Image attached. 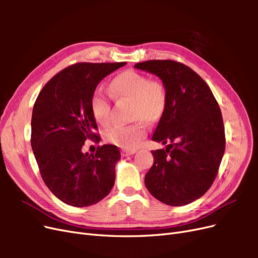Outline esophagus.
<instances>
[{
  "mask_svg": "<svg viewBox=\"0 0 258 258\" xmlns=\"http://www.w3.org/2000/svg\"><path fill=\"white\" fill-rule=\"evenodd\" d=\"M137 153V150H122L121 151V155L123 157H126V156H130V155H134Z\"/></svg>",
  "mask_w": 258,
  "mask_h": 258,
  "instance_id": "34e87169",
  "label": "esophagus"
}]
</instances>
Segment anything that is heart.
I'll list each match as a JSON object with an SVG mask.
<instances>
[{"label": "heart", "mask_w": 258, "mask_h": 258, "mask_svg": "<svg viewBox=\"0 0 258 258\" xmlns=\"http://www.w3.org/2000/svg\"><path fill=\"white\" fill-rule=\"evenodd\" d=\"M110 93L116 100L132 101V118L157 121L167 105V89L160 81L132 70L115 76ZM90 110L98 123L108 126L112 121L111 98L102 88H96L90 97ZM146 135V124L140 119L130 124H118L107 130L105 141L124 150H135Z\"/></svg>", "instance_id": "obj_1"}]
</instances>
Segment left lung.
<instances>
[{"mask_svg": "<svg viewBox=\"0 0 258 258\" xmlns=\"http://www.w3.org/2000/svg\"><path fill=\"white\" fill-rule=\"evenodd\" d=\"M135 68L157 75L168 96L152 137L168 145L152 151L146 188L168 206L188 205L204 196L217 175L226 144L221 108L208 84L181 62L147 60Z\"/></svg>", "mask_w": 258, "mask_h": 258, "instance_id": "8db88e82", "label": "left lung"}]
</instances>
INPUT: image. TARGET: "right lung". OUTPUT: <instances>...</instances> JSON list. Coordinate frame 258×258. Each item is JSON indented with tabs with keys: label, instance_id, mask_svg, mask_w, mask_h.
Listing matches in <instances>:
<instances>
[{
	"label": "right lung",
	"instance_id": "obj_1",
	"mask_svg": "<svg viewBox=\"0 0 258 258\" xmlns=\"http://www.w3.org/2000/svg\"><path fill=\"white\" fill-rule=\"evenodd\" d=\"M126 64L80 62L57 73L38 93L31 120V146L42 178L62 202L77 208L97 204L115 183L118 147L98 146L84 154L87 139L100 142L90 110L92 91L105 76Z\"/></svg>",
	"mask_w": 258,
	"mask_h": 258
}]
</instances>
